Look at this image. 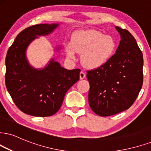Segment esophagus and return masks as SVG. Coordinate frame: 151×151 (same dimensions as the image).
I'll return each mask as SVG.
<instances>
[{"label": "esophagus", "mask_w": 151, "mask_h": 151, "mask_svg": "<svg viewBox=\"0 0 151 151\" xmlns=\"http://www.w3.org/2000/svg\"><path fill=\"white\" fill-rule=\"evenodd\" d=\"M85 76H86V74H85L83 71H81V73H80V79H81V80L84 79L85 78Z\"/></svg>", "instance_id": "1"}]
</instances>
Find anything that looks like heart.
Listing matches in <instances>:
<instances>
[{"mask_svg":"<svg viewBox=\"0 0 151 151\" xmlns=\"http://www.w3.org/2000/svg\"><path fill=\"white\" fill-rule=\"evenodd\" d=\"M65 47L70 58H74L76 52L81 53L83 65L95 68L103 66L113 57L116 43L111 36L90 29L76 32L71 42H68Z\"/></svg>","mask_w":151,"mask_h":151,"instance_id":"obj_1","label":"heart"}]
</instances>
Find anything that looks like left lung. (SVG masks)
<instances>
[{
    "label": "left lung",
    "mask_w": 151,
    "mask_h": 151,
    "mask_svg": "<svg viewBox=\"0 0 151 151\" xmlns=\"http://www.w3.org/2000/svg\"><path fill=\"white\" fill-rule=\"evenodd\" d=\"M121 40L116 52L103 66L87 70L88 100L99 116L113 115L132 106L144 82L143 54L135 38L116 27Z\"/></svg>",
    "instance_id": "1"
}]
</instances>
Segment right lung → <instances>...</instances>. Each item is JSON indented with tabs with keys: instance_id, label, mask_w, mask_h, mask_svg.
<instances>
[{
	"instance_id": "right-lung-1",
	"label": "right lung",
	"mask_w": 151,
	"mask_h": 151,
	"mask_svg": "<svg viewBox=\"0 0 151 151\" xmlns=\"http://www.w3.org/2000/svg\"><path fill=\"white\" fill-rule=\"evenodd\" d=\"M58 24H40L24 29L7 50L5 85L18 109L32 116L48 117L61 108L64 96L79 81L81 69L67 70L52 60L36 70L29 66L25 52L36 36L51 33Z\"/></svg>"
}]
</instances>
